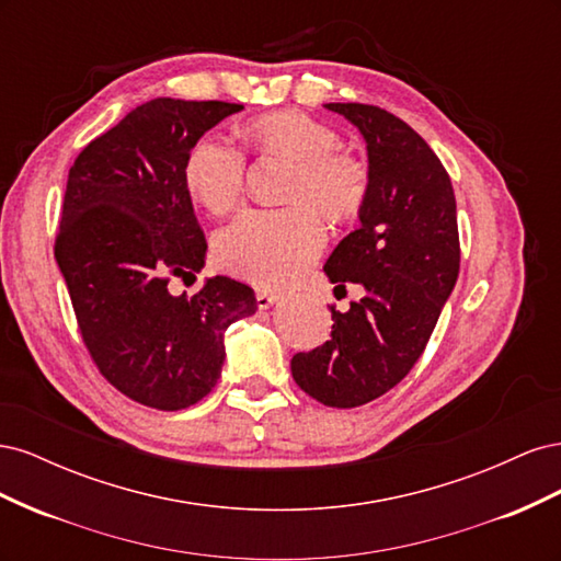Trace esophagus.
Instances as JSON below:
<instances>
[{
    "instance_id": "1",
    "label": "esophagus",
    "mask_w": 561,
    "mask_h": 561,
    "mask_svg": "<svg viewBox=\"0 0 561 561\" xmlns=\"http://www.w3.org/2000/svg\"><path fill=\"white\" fill-rule=\"evenodd\" d=\"M276 301H278V295L268 293V290H257V307L260 309H271Z\"/></svg>"
}]
</instances>
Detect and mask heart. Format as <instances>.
<instances>
[{"instance_id":"obj_1","label":"heart","mask_w":561,"mask_h":561,"mask_svg":"<svg viewBox=\"0 0 561 561\" xmlns=\"http://www.w3.org/2000/svg\"><path fill=\"white\" fill-rule=\"evenodd\" d=\"M243 140L266 157L293 163L280 210H248L215 236L219 266L257 285L276 287L301 276L325 243L320 215L332 222L363 210L371 175L363 157L342 149L339 135L297 110L250 118ZM245 159L217 138H201L186 151L182 184L198 206L225 215L243 198Z\"/></svg>"}]
</instances>
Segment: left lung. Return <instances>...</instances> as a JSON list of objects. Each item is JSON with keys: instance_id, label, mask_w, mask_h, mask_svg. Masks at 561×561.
<instances>
[{"instance_id": "8db88e82", "label": "left lung", "mask_w": 561, "mask_h": 561, "mask_svg": "<svg viewBox=\"0 0 561 561\" xmlns=\"http://www.w3.org/2000/svg\"><path fill=\"white\" fill-rule=\"evenodd\" d=\"M325 107L360 130L371 186L360 227L322 271L336 287L363 285L365 297L344 313L332 307V339L297 353L290 367L304 393L348 410L410 375L454 290L461 248L451 180L428 142L381 107Z\"/></svg>"}]
</instances>
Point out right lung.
<instances>
[{"label": "right lung", "instance_id": "obj_1", "mask_svg": "<svg viewBox=\"0 0 561 561\" xmlns=\"http://www.w3.org/2000/svg\"><path fill=\"white\" fill-rule=\"evenodd\" d=\"M243 105L157 98L83 147L70 168L56 262L100 375L130 400L175 412L206 398L222 375L225 332L257 311L252 287L227 276L192 297L206 264L186 151Z\"/></svg>", "mask_w": 561, "mask_h": 561}]
</instances>
